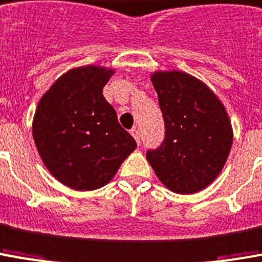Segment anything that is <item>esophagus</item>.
<instances>
[{
	"label": "esophagus",
	"instance_id": "esophagus-1",
	"mask_svg": "<svg viewBox=\"0 0 262 262\" xmlns=\"http://www.w3.org/2000/svg\"><path fill=\"white\" fill-rule=\"evenodd\" d=\"M131 134H133V137L135 138L137 144H140V131H138L137 128H133V129H131Z\"/></svg>",
	"mask_w": 262,
	"mask_h": 262
}]
</instances>
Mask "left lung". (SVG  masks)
Masks as SVG:
<instances>
[{"instance_id": "1", "label": "left lung", "mask_w": 262, "mask_h": 262, "mask_svg": "<svg viewBox=\"0 0 262 262\" xmlns=\"http://www.w3.org/2000/svg\"><path fill=\"white\" fill-rule=\"evenodd\" d=\"M151 81L165 122L164 141L147 160L165 187L194 194L210 185L230 154L232 128L217 95L181 71H157Z\"/></svg>"}]
</instances>
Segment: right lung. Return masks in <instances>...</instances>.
Instances as JSON below:
<instances>
[{
    "instance_id": "right-lung-1",
    "label": "right lung",
    "mask_w": 262,
    "mask_h": 262,
    "mask_svg": "<svg viewBox=\"0 0 262 262\" xmlns=\"http://www.w3.org/2000/svg\"><path fill=\"white\" fill-rule=\"evenodd\" d=\"M114 70L85 66L61 75L38 102L32 137L45 167L70 188L104 187L137 147L102 95Z\"/></svg>"
}]
</instances>
